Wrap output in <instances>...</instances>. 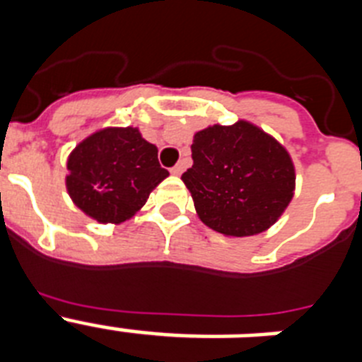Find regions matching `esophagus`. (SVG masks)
<instances>
[{
	"label": "esophagus",
	"instance_id": "34e87169",
	"mask_svg": "<svg viewBox=\"0 0 362 362\" xmlns=\"http://www.w3.org/2000/svg\"><path fill=\"white\" fill-rule=\"evenodd\" d=\"M172 174L174 175H181L185 172V163H177L175 166H172Z\"/></svg>",
	"mask_w": 362,
	"mask_h": 362
}]
</instances>
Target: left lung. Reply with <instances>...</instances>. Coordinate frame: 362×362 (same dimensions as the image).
Segmentation results:
<instances>
[{"label": "left lung", "mask_w": 362, "mask_h": 362, "mask_svg": "<svg viewBox=\"0 0 362 362\" xmlns=\"http://www.w3.org/2000/svg\"><path fill=\"white\" fill-rule=\"evenodd\" d=\"M181 179L204 225L232 238L264 232L293 197L296 168L279 141L248 123L199 130Z\"/></svg>", "instance_id": "obj_1"}]
</instances>
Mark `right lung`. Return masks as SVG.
<instances>
[{"instance_id": "obj_1", "label": "right lung", "mask_w": 362, "mask_h": 362, "mask_svg": "<svg viewBox=\"0 0 362 362\" xmlns=\"http://www.w3.org/2000/svg\"><path fill=\"white\" fill-rule=\"evenodd\" d=\"M66 168L70 199L103 225L130 219L168 175L158 161V146L134 127L94 132L70 152Z\"/></svg>"}]
</instances>
